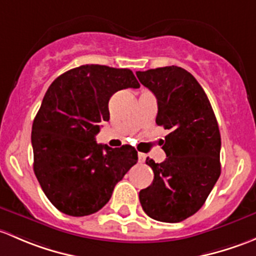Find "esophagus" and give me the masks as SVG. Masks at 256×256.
I'll return each mask as SVG.
<instances>
[{"mask_svg": "<svg viewBox=\"0 0 256 256\" xmlns=\"http://www.w3.org/2000/svg\"><path fill=\"white\" fill-rule=\"evenodd\" d=\"M146 155L143 154V152H139V154H138V162L142 164V162H146Z\"/></svg>", "mask_w": 256, "mask_h": 256, "instance_id": "1", "label": "esophagus"}]
</instances>
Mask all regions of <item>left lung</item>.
<instances>
[{"label": "left lung", "mask_w": 256, "mask_h": 256, "mask_svg": "<svg viewBox=\"0 0 256 256\" xmlns=\"http://www.w3.org/2000/svg\"><path fill=\"white\" fill-rule=\"evenodd\" d=\"M142 85L158 100L156 124L170 133L162 140L166 159L158 164L152 185L139 192L144 212L155 220L176 223L206 202L220 175V133L206 92L182 68L136 71Z\"/></svg>", "instance_id": "1"}]
</instances>
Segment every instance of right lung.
Instances as JSON below:
<instances>
[{
    "label": "right lung",
    "instance_id": "1",
    "mask_svg": "<svg viewBox=\"0 0 256 256\" xmlns=\"http://www.w3.org/2000/svg\"><path fill=\"white\" fill-rule=\"evenodd\" d=\"M129 69L81 65L52 81L32 127L34 174L52 206L74 217L101 210L138 162L132 146L96 143L114 92L138 88Z\"/></svg>",
    "mask_w": 256,
    "mask_h": 256
}]
</instances>
